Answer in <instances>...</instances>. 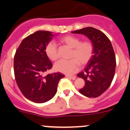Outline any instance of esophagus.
<instances>
[{"label":"esophagus","instance_id":"esophagus-1","mask_svg":"<svg viewBox=\"0 0 130 130\" xmlns=\"http://www.w3.org/2000/svg\"><path fill=\"white\" fill-rule=\"evenodd\" d=\"M65 77H68V78H70L72 80H75L76 78V76L75 75H66Z\"/></svg>","mask_w":130,"mask_h":130}]
</instances>
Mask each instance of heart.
Listing matches in <instances>:
<instances>
[{
  "label": "heart",
  "mask_w": 130,
  "mask_h": 130,
  "mask_svg": "<svg viewBox=\"0 0 130 130\" xmlns=\"http://www.w3.org/2000/svg\"><path fill=\"white\" fill-rule=\"evenodd\" d=\"M60 41L72 48L70 60H61L54 65L56 71L63 73H73L77 71L81 65L87 63L93 55L94 45L89 40L81 41V39L73 35H67L60 38ZM45 53L48 58L55 61L58 58L56 43L50 41L45 47Z\"/></svg>",
  "instance_id": "1"
}]
</instances>
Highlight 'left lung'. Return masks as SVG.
<instances>
[{
  "instance_id": "obj_1",
  "label": "left lung",
  "mask_w": 130,
  "mask_h": 130,
  "mask_svg": "<svg viewBox=\"0 0 130 130\" xmlns=\"http://www.w3.org/2000/svg\"><path fill=\"white\" fill-rule=\"evenodd\" d=\"M72 32L84 35L94 45L92 57L84 70L77 74L85 81L84 87L79 92L88 98L99 97L109 88L115 76L116 62L112 44L105 34L94 27H85Z\"/></svg>"
}]
</instances>
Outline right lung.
Listing matches in <instances>:
<instances>
[{"instance_id": "obj_1", "label": "right lung", "mask_w": 130, "mask_h": 130, "mask_svg": "<svg viewBox=\"0 0 130 130\" xmlns=\"http://www.w3.org/2000/svg\"><path fill=\"white\" fill-rule=\"evenodd\" d=\"M53 36L50 31H36L22 41L14 55V76L18 87L25 98L36 103L52 99L59 80L65 77L59 72L44 75L52 68L45 47Z\"/></svg>"}]
</instances>
